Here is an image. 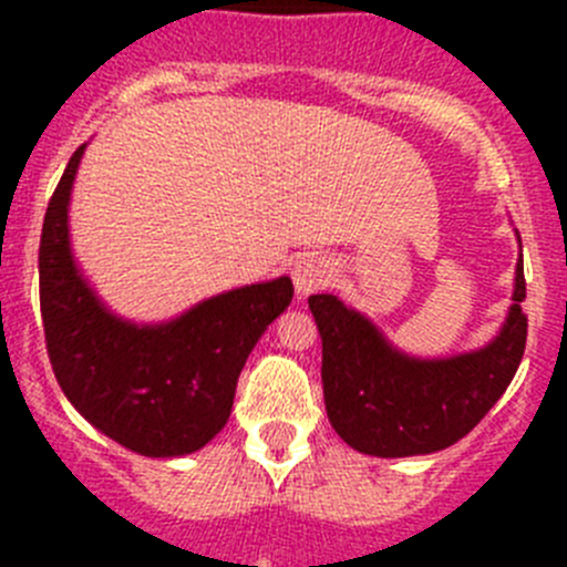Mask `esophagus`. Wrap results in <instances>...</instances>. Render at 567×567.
Returning a JSON list of instances; mask_svg holds the SVG:
<instances>
[{
    "instance_id": "obj_1",
    "label": "esophagus",
    "mask_w": 567,
    "mask_h": 567,
    "mask_svg": "<svg viewBox=\"0 0 567 567\" xmlns=\"http://www.w3.org/2000/svg\"><path fill=\"white\" fill-rule=\"evenodd\" d=\"M331 279H334V266H331L329 257L305 255L296 260L293 285H296V293H299V299L316 293V290H323Z\"/></svg>"
}]
</instances>
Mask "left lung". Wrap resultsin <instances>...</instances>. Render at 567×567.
<instances>
[{"label":"left lung","mask_w":567,"mask_h":567,"mask_svg":"<svg viewBox=\"0 0 567 567\" xmlns=\"http://www.w3.org/2000/svg\"><path fill=\"white\" fill-rule=\"evenodd\" d=\"M524 299L527 282L518 257L513 305L494 340L453 357L422 359L392 346L373 320L337 296H310L323 342L326 414L337 436L375 458L439 453L466 436L494 409L522 364Z\"/></svg>","instance_id":"obj_1"}]
</instances>
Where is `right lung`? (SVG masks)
I'll return each instance as SVG.
<instances>
[{
  "mask_svg": "<svg viewBox=\"0 0 567 567\" xmlns=\"http://www.w3.org/2000/svg\"><path fill=\"white\" fill-rule=\"evenodd\" d=\"M87 145L68 162L40 236L45 348L73 409L147 458L203 450L225 427L251 348L293 299L290 277L203 299L162 323H134L101 301L71 247V192Z\"/></svg>",
  "mask_w": 567,
  "mask_h": 567,
  "instance_id": "add662e5",
  "label": "right lung"
}]
</instances>
